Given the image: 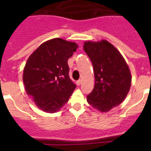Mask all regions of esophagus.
I'll return each mask as SVG.
<instances>
[{"instance_id": "obj_1", "label": "esophagus", "mask_w": 151, "mask_h": 151, "mask_svg": "<svg viewBox=\"0 0 151 151\" xmlns=\"http://www.w3.org/2000/svg\"><path fill=\"white\" fill-rule=\"evenodd\" d=\"M81 83H82V80H81V79L78 80V81L76 82V85H78V86H79V85H81Z\"/></svg>"}]
</instances>
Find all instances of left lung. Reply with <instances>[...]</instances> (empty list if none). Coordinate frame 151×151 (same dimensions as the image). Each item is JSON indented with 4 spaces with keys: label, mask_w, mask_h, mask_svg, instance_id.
<instances>
[{
    "label": "left lung",
    "mask_w": 151,
    "mask_h": 151,
    "mask_svg": "<svg viewBox=\"0 0 151 151\" xmlns=\"http://www.w3.org/2000/svg\"><path fill=\"white\" fill-rule=\"evenodd\" d=\"M83 48L93 64L95 78L87 101L98 111L106 113L127 96L132 82L130 69L120 52L106 40L85 41Z\"/></svg>",
    "instance_id": "1"
}]
</instances>
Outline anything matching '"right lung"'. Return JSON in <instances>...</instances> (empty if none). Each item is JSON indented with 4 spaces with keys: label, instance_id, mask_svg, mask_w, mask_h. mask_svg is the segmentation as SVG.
I'll use <instances>...</instances> for the list:
<instances>
[{
    "label": "right lung",
    "instance_id": "1",
    "mask_svg": "<svg viewBox=\"0 0 151 151\" xmlns=\"http://www.w3.org/2000/svg\"><path fill=\"white\" fill-rule=\"evenodd\" d=\"M78 45L56 38L41 44L28 58L22 80L28 95L39 109L56 113L69 101L76 85L69 76L67 61Z\"/></svg>",
    "mask_w": 151,
    "mask_h": 151
}]
</instances>
